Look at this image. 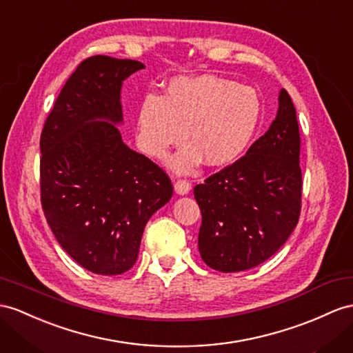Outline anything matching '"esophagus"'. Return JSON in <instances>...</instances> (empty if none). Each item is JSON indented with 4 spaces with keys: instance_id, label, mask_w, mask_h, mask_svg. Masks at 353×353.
Masks as SVG:
<instances>
[{
    "instance_id": "esophagus-1",
    "label": "esophagus",
    "mask_w": 353,
    "mask_h": 353,
    "mask_svg": "<svg viewBox=\"0 0 353 353\" xmlns=\"http://www.w3.org/2000/svg\"><path fill=\"white\" fill-rule=\"evenodd\" d=\"M174 189L179 195H186L189 191H191V183L188 180H177L174 183Z\"/></svg>"
}]
</instances>
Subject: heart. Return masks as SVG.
Returning a JSON list of instances; mask_svg holds the SVG:
<instances>
[{
	"label": "heart",
	"instance_id": "obj_1",
	"mask_svg": "<svg viewBox=\"0 0 353 353\" xmlns=\"http://www.w3.org/2000/svg\"><path fill=\"white\" fill-rule=\"evenodd\" d=\"M263 116L256 89L216 76L176 77L164 97L148 95L137 114V140L144 153L164 159L171 146L191 143L170 159L179 174L191 173L204 159L227 167L243 157Z\"/></svg>",
	"mask_w": 353,
	"mask_h": 353
}]
</instances>
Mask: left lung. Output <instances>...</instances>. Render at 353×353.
<instances>
[{"instance_id":"8db88e82","label":"left lung","mask_w":353,"mask_h":353,"mask_svg":"<svg viewBox=\"0 0 353 353\" xmlns=\"http://www.w3.org/2000/svg\"><path fill=\"white\" fill-rule=\"evenodd\" d=\"M300 130L291 97L246 155L194 188L203 222L198 250L222 273L263 264L285 245L301 210Z\"/></svg>"}]
</instances>
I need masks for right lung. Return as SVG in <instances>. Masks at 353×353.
I'll return each instance as SVG.
<instances>
[{"instance_id":"add662e5","label":"right lung","mask_w":353,"mask_h":353,"mask_svg":"<svg viewBox=\"0 0 353 353\" xmlns=\"http://www.w3.org/2000/svg\"><path fill=\"white\" fill-rule=\"evenodd\" d=\"M143 68L134 59H85L41 132L44 216L61 248L95 274L135 264L144 227L173 195L162 168L126 146L116 126L123 123V80Z\"/></svg>"}]
</instances>
